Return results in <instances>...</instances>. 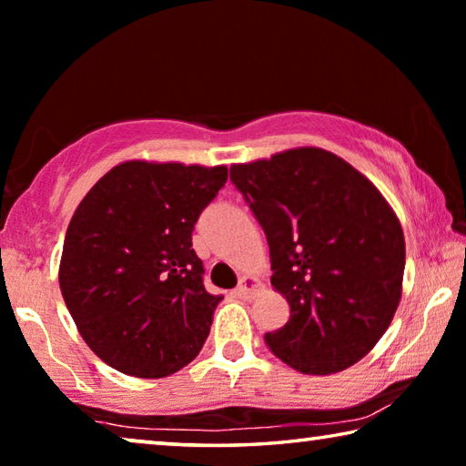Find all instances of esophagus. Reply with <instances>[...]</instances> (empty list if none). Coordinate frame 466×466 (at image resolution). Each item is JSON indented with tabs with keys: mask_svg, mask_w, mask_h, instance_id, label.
Segmentation results:
<instances>
[{
	"mask_svg": "<svg viewBox=\"0 0 466 466\" xmlns=\"http://www.w3.org/2000/svg\"><path fill=\"white\" fill-rule=\"evenodd\" d=\"M258 287H260V283H258V279L243 277L239 280V287L235 289V295L241 297V299H249V297L258 291Z\"/></svg>",
	"mask_w": 466,
	"mask_h": 466,
	"instance_id": "1",
	"label": "esophagus"
}]
</instances>
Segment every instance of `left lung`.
<instances>
[{
	"label": "left lung",
	"instance_id": "1",
	"mask_svg": "<svg viewBox=\"0 0 466 466\" xmlns=\"http://www.w3.org/2000/svg\"><path fill=\"white\" fill-rule=\"evenodd\" d=\"M270 248V283L289 322L264 340L280 361L328 376L363 360L390 326L405 235L370 179L322 148L231 167Z\"/></svg>",
	"mask_w": 466,
	"mask_h": 466
}]
</instances>
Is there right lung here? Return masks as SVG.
<instances>
[{
	"instance_id": "right-lung-1",
	"label": "right lung",
	"mask_w": 466,
	"mask_h": 466,
	"mask_svg": "<svg viewBox=\"0 0 466 466\" xmlns=\"http://www.w3.org/2000/svg\"><path fill=\"white\" fill-rule=\"evenodd\" d=\"M227 167L127 161L103 175L67 227L59 287L96 357L134 378H165L200 353L223 297L204 289L192 249Z\"/></svg>"
}]
</instances>
